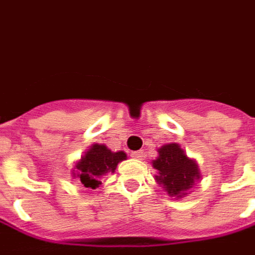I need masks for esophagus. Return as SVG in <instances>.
I'll use <instances>...</instances> for the list:
<instances>
[{
	"label": "esophagus",
	"instance_id": "34e87169",
	"mask_svg": "<svg viewBox=\"0 0 255 255\" xmlns=\"http://www.w3.org/2000/svg\"><path fill=\"white\" fill-rule=\"evenodd\" d=\"M131 157L136 158V159H143L144 158V151H134V152H131Z\"/></svg>",
	"mask_w": 255,
	"mask_h": 255
}]
</instances>
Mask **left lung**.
Segmentation results:
<instances>
[{
  "label": "left lung",
  "mask_w": 255,
  "mask_h": 255,
  "mask_svg": "<svg viewBox=\"0 0 255 255\" xmlns=\"http://www.w3.org/2000/svg\"><path fill=\"white\" fill-rule=\"evenodd\" d=\"M152 166L157 169V183L162 186L171 197L179 200L187 194L194 182L201 176L197 162L187 157L176 143L158 148V157L152 161Z\"/></svg>",
  "instance_id": "8db88e82"
}]
</instances>
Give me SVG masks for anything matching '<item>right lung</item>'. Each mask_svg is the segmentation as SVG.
Instances as JSON below:
<instances>
[{
  "instance_id": "1",
  "label": "right lung",
  "mask_w": 255,
  "mask_h": 255,
  "mask_svg": "<svg viewBox=\"0 0 255 255\" xmlns=\"http://www.w3.org/2000/svg\"><path fill=\"white\" fill-rule=\"evenodd\" d=\"M126 159L124 151L114 152L104 144H93L75 165L73 178L89 189H97L101 178L107 173H114L118 164Z\"/></svg>"
}]
</instances>
